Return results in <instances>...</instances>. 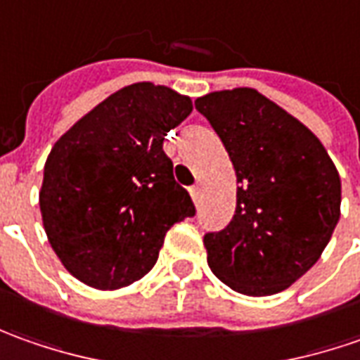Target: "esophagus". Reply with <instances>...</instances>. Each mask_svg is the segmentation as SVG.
Instances as JSON below:
<instances>
[{
    "label": "esophagus",
    "instance_id": "34e87169",
    "mask_svg": "<svg viewBox=\"0 0 360 360\" xmlns=\"http://www.w3.org/2000/svg\"><path fill=\"white\" fill-rule=\"evenodd\" d=\"M189 193H191L193 201L197 203V201H199V195H201V187H199V185H193L191 189H189Z\"/></svg>",
    "mask_w": 360,
    "mask_h": 360
}]
</instances>
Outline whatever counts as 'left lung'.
I'll return each mask as SVG.
<instances>
[{
  "label": "left lung",
  "instance_id": "1",
  "mask_svg": "<svg viewBox=\"0 0 360 360\" xmlns=\"http://www.w3.org/2000/svg\"><path fill=\"white\" fill-rule=\"evenodd\" d=\"M237 175L231 223L203 237L207 263L233 291H285L319 261L341 217V179L299 119L257 89L199 97Z\"/></svg>",
  "mask_w": 360,
  "mask_h": 360
}]
</instances>
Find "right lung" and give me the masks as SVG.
I'll use <instances>...</instances> for the list:
<instances>
[{
	"mask_svg": "<svg viewBox=\"0 0 360 360\" xmlns=\"http://www.w3.org/2000/svg\"><path fill=\"white\" fill-rule=\"evenodd\" d=\"M193 103L165 85L133 83L81 117L45 161L39 209L59 261L113 291L155 265L165 233L195 215L163 151Z\"/></svg>",
	"mask_w": 360,
	"mask_h": 360,
	"instance_id": "1",
	"label": "right lung"
}]
</instances>
